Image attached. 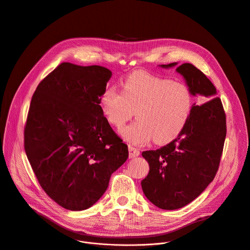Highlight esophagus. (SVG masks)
I'll return each instance as SVG.
<instances>
[{
  "label": "esophagus",
  "instance_id": "1",
  "mask_svg": "<svg viewBox=\"0 0 250 250\" xmlns=\"http://www.w3.org/2000/svg\"><path fill=\"white\" fill-rule=\"evenodd\" d=\"M128 151H129V158H134V157H137L140 152H139V149L132 146H128Z\"/></svg>",
  "mask_w": 250,
  "mask_h": 250
}]
</instances>
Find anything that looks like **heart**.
Returning a JSON list of instances; mask_svg holds the SVG:
<instances>
[{
  "instance_id": "b5f03b06",
  "label": "heart",
  "mask_w": 250,
  "mask_h": 250,
  "mask_svg": "<svg viewBox=\"0 0 250 250\" xmlns=\"http://www.w3.org/2000/svg\"><path fill=\"white\" fill-rule=\"evenodd\" d=\"M122 87L123 92L114 86L104 91L101 109L118 129L134 112L137 120L121 131L125 140L146 145L154 137L156 144L165 145L184 131L194 102L186 84L138 71L126 77Z\"/></svg>"
}]
</instances>
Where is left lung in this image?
I'll return each instance as SVG.
<instances>
[{
	"label": "left lung",
	"mask_w": 250,
	"mask_h": 250,
	"mask_svg": "<svg viewBox=\"0 0 250 250\" xmlns=\"http://www.w3.org/2000/svg\"><path fill=\"white\" fill-rule=\"evenodd\" d=\"M176 71L192 95L199 96V102L193 104L189 123L179 136L159 149L142 152L149 164V173L141 181L142 191L163 209L180 208L203 193L217 174L227 135L226 114L216 87L190 63Z\"/></svg>",
	"instance_id": "1"
}]
</instances>
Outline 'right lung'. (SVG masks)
Here are the masks:
<instances>
[{"label": "right lung", "instance_id": "right-lung-1", "mask_svg": "<svg viewBox=\"0 0 250 250\" xmlns=\"http://www.w3.org/2000/svg\"><path fill=\"white\" fill-rule=\"evenodd\" d=\"M112 71L63 62L35 90L24 127V150L44 192L70 210L92 207L127 159L101 97Z\"/></svg>", "mask_w": 250, "mask_h": 250}]
</instances>
